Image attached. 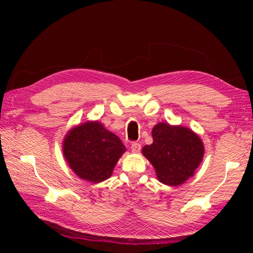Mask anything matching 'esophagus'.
Here are the masks:
<instances>
[{
  "instance_id": "34e87169",
  "label": "esophagus",
  "mask_w": 253,
  "mask_h": 253,
  "mask_svg": "<svg viewBox=\"0 0 253 253\" xmlns=\"http://www.w3.org/2000/svg\"><path fill=\"white\" fill-rule=\"evenodd\" d=\"M140 149H141L140 143L133 142V143L131 144V152H133V153H138L139 151H140Z\"/></svg>"
}]
</instances>
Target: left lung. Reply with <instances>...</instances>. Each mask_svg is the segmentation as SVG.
Returning a JSON list of instances; mask_svg holds the SVG:
<instances>
[{
    "instance_id": "8db88e82",
    "label": "left lung",
    "mask_w": 253,
    "mask_h": 253,
    "mask_svg": "<svg viewBox=\"0 0 253 253\" xmlns=\"http://www.w3.org/2000/svg\"><path fill=\"white\" fill-rule=\"evenodd\" d=\"M152 144L141 150L155 169L159 181L179 186L195 174L202 162L204 144L198 133L180 125L158 123L152 128Z\"/></svg>"
}]
</instances>
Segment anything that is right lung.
<instances>
[{
	"label": "right lung",
	"instance_id": "add662e5",
	"mask_svg": "<svg viewBox=\"0 0 253 253\" xmlns=\"http://www.w3.org/2000/svg\"><path fill=\"white\" fill-rule=\"evenodd\" d=\"M63 154L80 179L93 184L109 179L118 160L126 152L121 139L99 121L74 126L63 139Z\"/></svg>",
	"mask_w": 253,
	"mask_h": 253
}]
</instances>
